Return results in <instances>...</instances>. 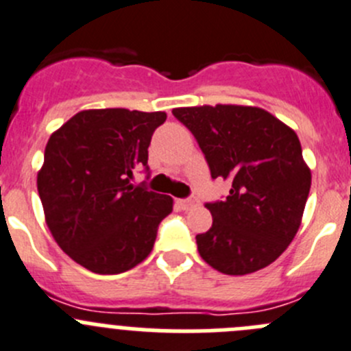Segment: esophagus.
Wrapping results in <instances>:
<instances>
[{
    "mask_svg": "<svg viewBox=\"0 0 351 351\" xmlns=\"http://www.w3.org/2000/svg\"><path fill=\"white\" fill-rule=\"evenodd\" d=\"M199 204V201L195 197H191V199H180L178 201V206L182 209H191V208H194V206H197Z\"/></svg>",
    "mask_w": 351,
    "mask_h": 351,
    "instance_id": "obj_1",
    "label": "esophagus"
}]
</instances>
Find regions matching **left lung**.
<instances>
[{
	"instance_id": "8db88e82",
	"label": "left lung",
	"mask_w": 351,
	"mask_h": 351,
	"mask_svg": "<svg viewBox=\"0 0 351 351\" xmlns=\"http://www.w3.org/2000/svg\"><path fill=\"white\" fill-rule=\"evenodd\" d=\"M197 140L213 178L230 180L225 201L199 234L197 251L215 270L245 275L274 263L296 235L312 185L293 128L260 107L197 106L173 109Z\"/></svg>"
}]
</instances>
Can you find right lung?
Here are the masks:
<instances>
[{
    "label": "right lung",
    "mask_w": 351,
    "mask_h": 351,
    "mask_svg": "<svg viewBox=\"0 0 351 351\" xmlns=\"http://www.w3.org/2000/svg\"><path fill=\"white\" fill-rule=\"evenodd\" d=\"M166 112L81 110L53 131L38 171L45 221L60 250L101 275L126 271L150 254L169 195L130 183L147 168L152 133Z\"/></svg>",
    "instance_id": "add662e5"
}]
</instances>
